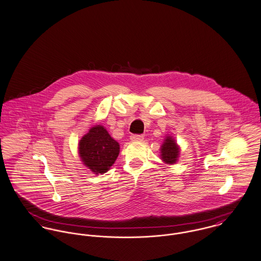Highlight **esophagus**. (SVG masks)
I'll return each mask as SVG.
<instances>
[{
    "instance_id": "obj_1",
    "label": "esophagus",
    "mask_w": 261,
    "mask_h": 261,
    "mask_svg": "<svg viewBox=\"0 0 261 261\" xmlns=\"http://www.w3.org/2000/svg\"><path fill=\"white\" fill-rule=\"evenodd\" d=\"M132 141H143L144 139V136L143 135H138V134H134V135H131V138H130Z\"/></svg>"
}]
</instances>
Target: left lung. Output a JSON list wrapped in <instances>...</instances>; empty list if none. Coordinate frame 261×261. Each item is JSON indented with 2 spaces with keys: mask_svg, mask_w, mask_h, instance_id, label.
Returning <instances> with one entry per match:
<instances>
[{
  "mask_svg": "<svg viewBox=\"0 0 261 261\" xmlns=\"http://www.w3.org/2000/svg\"><path fill=\"white\" fill-rule=\"evenodd\" d=\"M179 155V148L171 137H167L161 146V158L165 163L174 164Z\"/></svg>",
  "mask_w": 261,
  "mask_h": 261,
  "instance_id": "8db88e82",
  "label": "left lung"
}]
</instances>
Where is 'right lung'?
<instances>
[{
    "instance_id": "right-lung-1",
    "label": "right lung",
    "mask_w": 261,
    "mask_h": 261,
    "mask_svg": "<svg viewBox=\"0 0 261 261\" xmlns=\"http://www.w3.org/2000/svg\"><path fill=\"white\" fill-rule=\"evenodd\" d=\"M119 143L101 125L91 128L79 143L82 161L96 174L108 171L119 155Z\"/></svg>"
}]
</instances>
